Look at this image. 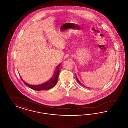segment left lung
Returning a JSON list of instances; mask_svg holds the SVG:
<instances>
[{"label":"left lung","mask_w":128,"mask_h":128,"mask_svg":"<svg viewBox=\"0 0 128 128\" xmlns=\"http://www.w3.org/2000/svg\"><path fill=\"white\" fill-rule=\"evenodd\" d=\"M76 80H77V82H78L80 84H81V85H82L83 86H84V87H86V86H84V84H82V83H81V82H80L79 80L78 79V78H77V76H76Z\"/></svg>","instance_id":"8db88e82"}]
</instances>
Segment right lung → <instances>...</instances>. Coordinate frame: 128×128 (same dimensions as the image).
I'll list each match as a JSON object with an SVG mask.
<instances>
[{
	"label": "right lung",
	"mask_w": 128,
	"mask_h": 128,
	"mask_svg": "<svg viewBox=\"0 0 128 128\" xmlns=\"http://www.w3.org/2000/svg\"><path fill=\"white\" fill-rule=\"evenodd\" d=\"M61 64H60L56 68V71L55 73L53 75V76L48 80V82L44 83L43 84H39L37 85H30L26 82H25L24 80L22 81L24 82L25 84L27 85L28 87H30L31 89L36 90V91H42V90H48L52 88H53L58 82V75L60 73V66ZM21 78V77H20Z\"/></svg>",
	"instance_id": "obj_1"
}]
</instances>
